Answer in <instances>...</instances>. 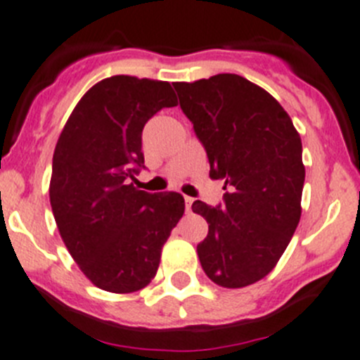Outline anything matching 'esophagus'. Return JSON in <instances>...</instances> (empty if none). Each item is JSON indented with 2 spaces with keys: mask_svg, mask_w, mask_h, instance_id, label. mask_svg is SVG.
Masks as SVG:
<instances>
[{
  "mask_svg": "<svg viewBox=\"0 0 360 360\" xmlns=\"http://www.w3.org/2000/svg\"><path fill=\"white\" fill-rule=\"evenodd\" d=\"M193 202H194L193 198L186 196V210H187V212H189V210H191V207H193Z\"/></svg>",
  "mask_w": 360,
  "mask_h": 360,
  "instance_id": "obj_1",
  "label": "esophagus"
}]
</instances>
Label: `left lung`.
Instances as JSON below:
<instances>
[{"mask_svg":"<svg viewBox=\"0 0 360 360\" xmlns=\"http://www.w3.org/2000/svg\"><path fill=\"white\" fill-rule=\"evenodd\" d=\"M180 108L225 180L223 205L193 203L209 223L198 245L203 271L221 288L259 282L276 266L302 216V139L282 105L239 75L173 84Z\"/></svg>","mask_w":360,"mask_h":360,"instance_id":"1","label":"left lung"}]
</instances>
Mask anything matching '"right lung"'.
Instances as JSON below:
<instances>
[{"mask_svg":"<svg viewBox=\"0 0 360 360\" xmlns=\"http://www.w3.org/2000/svg\"><path fill=\"white\" fill-rule=\"evenodd\" d=\"M176 103L167 82L105 78L85 92L58 137L49 182L53 216L75 262L103 291L146 288L184 216L182 194H150L130 182L144 167V124Z\"/></svg>","mask_w":360,"mask_h":360,"instance_id":"1","label":"right lung"}]
</instances>
